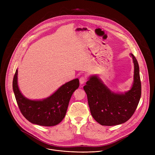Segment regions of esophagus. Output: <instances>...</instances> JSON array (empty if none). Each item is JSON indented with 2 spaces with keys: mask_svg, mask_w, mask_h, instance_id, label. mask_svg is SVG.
<instances>
[{
  "mask_svg": "<svg viewBox=\"0 0 155 155\" xmlns=\"http://www.w3.org/2000/svg\"><path fill=\"white\" fill-rule=\"evenodd\" d=\"M79 80H80V84L81 85H82V84H84L86 82V78L82 77L80 78Z\"/></svg>",
  "mask_w": 155,
  "mask_h": 155,
  "instance_id": "34e87169",
  "label": "esophagus"
}]
</instances>
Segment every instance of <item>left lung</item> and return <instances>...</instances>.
Returning <instances> with one entry per match:
<instances>
[{
  "label": "left lung",
  "instance_id": "left-lung-1",
  "mask_svg": "<svg viewBox=\"0 0 155 155\" xmlns=\"http://www.w3.org/2000/svg\"><path fill=\"white\" fill-rule=\"evenodd\" d=\"M134 63L133 84L129 90L116 92L104 84L98 75H91L84 89L94 119L102 126H116L131 117L141 95L140 67L135 56L130 53Z\"/></svg>",
  "mask_w": 155,
  "mask_h": 155
}]
</instances>
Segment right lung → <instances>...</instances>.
I'll list each match as a JSON object with an SVG mask.
<instances>
[{"instance_id":"obj_1","label":"right lung","mask_w":155,"mask_h":155,"mask_svg":"<svg viewBox=\"0 0 155 155\" xmlns=\"http://www.w3.org/2000/svg\"><path fill=\"white\" fill-rule=\"evenodd\" d=\"M18 70L13 78L12 88L19 108L30 123L42 126H53L64 119L73 93L79 87L78 78H75L60 87L51 95L39 100L27 98L21 92L18 82Z\"/></svg>"}]
</instances>
